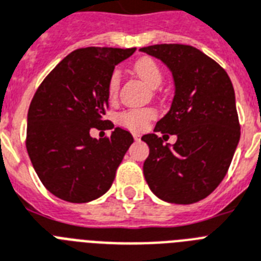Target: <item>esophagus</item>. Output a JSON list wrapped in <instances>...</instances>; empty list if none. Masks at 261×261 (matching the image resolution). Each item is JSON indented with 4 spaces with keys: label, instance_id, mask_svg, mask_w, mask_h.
<instances>
[{
    "label": "esophagus",
    "instance_id": "obj_1",
    "mask_svg": "<svg viewBox=\"0 0 261 261\" xmlns=\"http://www.w3.org/2000/svg\"><path fill=\"white\" fill-rule=\"evenodd\" d=\"M133 139L135 140H140V135L139 133H133Z\"/></svg>",
    "mask_w": 261,
    "mask_h": 261
}]
</instances>
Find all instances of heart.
<instances>
[{"label": "heart", "instance_id": "b5f03b06", "mask_svg": "<svg viewBox=\"0 0 261 261\" xmlns=\"http://www.w3.org/2000/svg\"><path fill=\"white\" fill-rule=\"evenodd\" d=\"M133 70L137 76L152 89L160 86V83L163 82V72L152 58H148V56L140 58L133 64ZM118 86H120V71L116 70L112 72L109 82H108V94L110 98L116 97ZM155 110L149 108L129 109L118 114V122L124 125L125 128L132 129V130H141L147 126L149 121L155 118Z\"/></svg>", "mask_w": 261, "mask_h": 261}]
</instances>
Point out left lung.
<instances>
[{"label": "left lung", "mask_w": 261, "mask_h": 261, "mask_svg": "<svg viewBox=\"0 0 261 261\" xmlns=\"http://www.w3.org/2000/svg\"><path fill=\"white\" fill-rule=\"evenodd\" d=\"M140 51L172 72L174 99L153 132L178 137L172 147L156 133L141 137L149 147L144 176L158 198L190 205L213 193L228 172L240 140L234 89L224 68L195 47L156 44Z\"/></svg>", "instance_id": "1"}]
</instances>
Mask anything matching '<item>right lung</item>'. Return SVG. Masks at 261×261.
Masks as SVG:
<instances>
[{
    "label": "right lung",
    "instance_id": "add662e5",
    "mask_svg": "<svg viewBox=\"0 0 261 261\" xmlns=\"http://www.w3.org/2000/svg\"><path fill=\"white\" fill-rule=\"evenodd\" d=\"M136 48L87 47L68 54L41 82L28 110L27 151L37 176L55 197L72 203L108 191L133 143L132 135L103 120L114 67ZM113 128L97 141L90 129Z\"/></svg>",
    "mask_w": 261,
    "mask_h": 261
}]
</instances>
